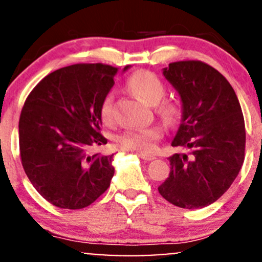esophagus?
<instances>
[{
  "label": "esophagus",
  "instance_id": "34e87169",
  "mask_svg": "<svg viewBox=\"0 0 262 262\" xmlns=\"http://www.w3.org/2000/svg\"><path fill=\"white\" fill-rule=\"evenodd\" d=\"M138 156L140 157L142 159H144V161H153V159H156V156H153V154H147V153H139Z\"/></svg>",
  "mask_w": 262,
  "mask_h": 262
}]
</instances>
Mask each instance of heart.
Here are the masks:
<instances>
[{
	"label": "heart",
	"mask_w": 262,
	"mask_h": 262,
	"mask_svg": "<svg viewBox=\"0 0 262 262\" xmlns=\"http://www.w3.org/2000/svg\"><path fill=\"white\" fill-rule=\"evenodd\" d=\"M128 85L140 99L148 104H157L164 94L166 86L163 81L147 70H139L129 78ZM159 113L167 120H174L180 115V108L170 101H164L159 106ZM100 117L104 123L113 119V96L106 95L100 106ZM163 137V128L161 125H152L142 129L126 130L117 137L118 147L122 149L137 150L140 153H149L156 149L157 142Z\"/></svg>",
	"instance_id": "b5f03b06"
}]
</instances>
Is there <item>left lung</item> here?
<instances>
[{"label": "left lung", "mask_w": 262, "mask_h": 262, "mask_svg": "<svg viewBox=\"0 0 262 262\" xmlns=\"http://www.w3.org/2000/svg\"><path fill=\"white\" fill-rule=\"evenodd\" d=\"M163 75L182 101V120L169 157L170 172L158 191L169 203L197 210L216 202L245 159V120L235 90L221 73L198 60L169 64Z\"/></svg>", "instance_id": "1"}]
</instances>
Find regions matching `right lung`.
Wrapping results in <instances>:
<instances>
[{
  "label": "right lung",
  "mask_w": 262,
  "mask_h": 262,
  "mask_svg": "<svg viewBox=\"0 0 262 262\" xmlns=\"http://www.w3.org/2000/svg\"><path fill=\"white\" fill-rule=\"evenodd\" d=\"M118 71L103 64L66 66L45 76L25 101L18 122L22 167L56 207H88L109 188L114 154L90 149L108 142L100 134V106Z\"/></svg>",
  "instance_id": "obj_1"
}]
</instances>
